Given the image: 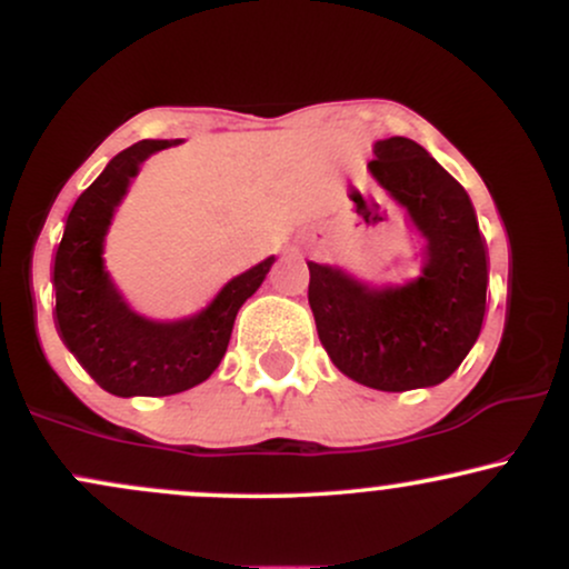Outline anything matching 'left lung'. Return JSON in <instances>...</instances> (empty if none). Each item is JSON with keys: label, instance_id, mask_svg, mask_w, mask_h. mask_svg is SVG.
<instances>
[{"label": "left lung", "instance_id": "obj_1", "mask_svg": "<svg viewBox=\"0 0 569 569\" xmlns=\"http://www.w3.org/2000/svg\"><path fill=\"white\" fill-rule=\"evenodd\" d=\"M369 171L426 238L422 276L371 289L329 264L310 267L318 337L350 380L388 393L447 380L479 339L489 257L471 198L417 141L375 143Z\"/></svg>", "mask_w": 569, "mask_h": 569}]
</instances>
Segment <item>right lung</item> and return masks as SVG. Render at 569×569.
<instances>
[{"mask_svg": "<svg viewBox=\"0 0 569 569\" xmlns=\"http://www.w3.org/2000/svg\"><path fill=\"white\" fill-rule=\"evenodd\" d=\"M179 141H139L109 160L71 206L53 262L56 329L107 393L173 396L213 375L230 345L240 305L262 286L276 257L232 278L206 310L181 321H149L128 307L103 270V238L130 179L149 154Z\"/></svg>", "mask_w": 569, "mask_h": 569, "instance_id": "right-lung-1", "label": "right lung"}]
</instances>
